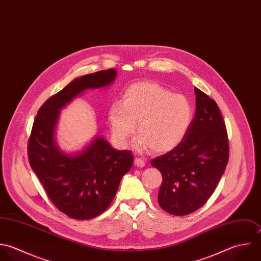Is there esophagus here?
I'll return each instance as SVG.
<instances>
[{"label":"esophagus","instance_id":"34e87169","mask_svg":"<svg viewBox=\"0 0 261 261\" xmlns=\"http://www.w3.org/2000/svg\"><path fill=\"white\" fill-rule=\"evenodd\" d=\"M135 165H136L137 167H140V168L145 167V166H146V161H145L144 159L136 158V159H135Z\"/></svg>","mask_w":261,"mask_h":261}]
</instances>
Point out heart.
<instances>
[{"label":"heart","mask_w":261,"mask_h":261,"mask_svg":"<svg viewBox=\"0 0 261 261\" xmlns=\"http://www.w3.org/2000/svg\"><path fill=\"white\" fill-rule=\"evenodd\" d=\"M193 117L189 100L155 83H137L126 88L120 102H114L108 118L112 134L121 146L137 128L139 150L151 148L165 153L179 146L186 137Z\"/></svg>","instance_id":"1"}]
</instances>
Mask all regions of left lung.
Returning <instances> with one entry per match:
<instances>
[{
    "mask_svg": "<svg viewBox=\"0 0 261 261\" xmlns=\"http://www.w3.org/2000/svg\"><path fill=\"white\" fill-rule=\"evenodd\" d=\"M194 93L196 109L186 137L151 161L162 174L159 204L174 216L188 215L207 201L229 160L227 128L216 101L196 87Z\"/></svg>",
    "mask_w": 261,
    "mask_h": 261,
    "instance_id": "1",
    "label": "left lung"
}]
</instances>
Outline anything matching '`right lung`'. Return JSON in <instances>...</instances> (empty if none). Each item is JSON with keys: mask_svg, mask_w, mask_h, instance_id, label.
I'll return each instance as SVG.
<instances>
[{"mask_svg": "<svg viewBox=\"0 0 261 261\" xmlns=\"http://www.w3.org/2000/svg\"><path fill=\"white\" fill-rule=\"evenodd\" d=\"M116 71L109 69L77 78L39 108L28 140V160L47 196L64 214L90 220L109 206L122 176L133 165L130 151H118L101 137L82 152L69 155L55 141L60 110L87 89L110 85Z\"/></svg>", "mask_w": 261, "mask_h": 261, "instance_id": "obj_1", "label": "right lung"}]
</instances>
